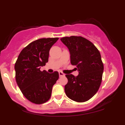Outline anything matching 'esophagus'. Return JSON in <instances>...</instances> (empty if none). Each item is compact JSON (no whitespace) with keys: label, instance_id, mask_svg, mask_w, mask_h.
Wrapping results in <instances>:
<instances>
[{"label":"esophagus","instance_id":"34e87169","mask_svg":"<svg viewBox=\"0 0 125 125\" xmlns=\"http://www.w3.org/2000/svg\"><path fill=\"white\" fill-rule=\"evenodd\" d=\"M59 74L60 77L64 76V74L63 72H59Z\"/></svg>","mask_w":125,"mask_h":125}]
</instances>
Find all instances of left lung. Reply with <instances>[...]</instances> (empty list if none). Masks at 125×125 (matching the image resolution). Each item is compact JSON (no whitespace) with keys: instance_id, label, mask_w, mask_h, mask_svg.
Listing matches in <instances>:
<instances>
[{"instance_id":"8db88e82","label":"left lung","mask_w":125,"mask_h":125,"mask_svg":"<svg viewBox=\"0 0 125 125\" xmlns=\"http://www.w3.org/2000/svg\"><path fill=\"white\" fill-rule=\"evenodd\" d=\"M61 40L69 49L71 64L79 71L77 76L66 74L68 80L64 86L66 94L77 102L87 101L96 94L102 80L104 63L99 51L82 36L63 37Z\"/></svg>"}]
</instances>
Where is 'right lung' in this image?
<instances>
[{"instance_id":"obj_1","label":"right lung","mask_w":125,"mask_h":125,"mask_svg":"<svg viewBox=\"0 0 125 125\" xmlns=\"http://www.w3.org/2000/svg\"><path fill=\"white\" fill-rule=\"evenodd\" d=\"M58 38H42L23 49L15 63L16 83L27 99L42 104L51 98L52 87L59 79V73L41 71L48 62L49 51Z\"/></svg>"}]
</instances>
